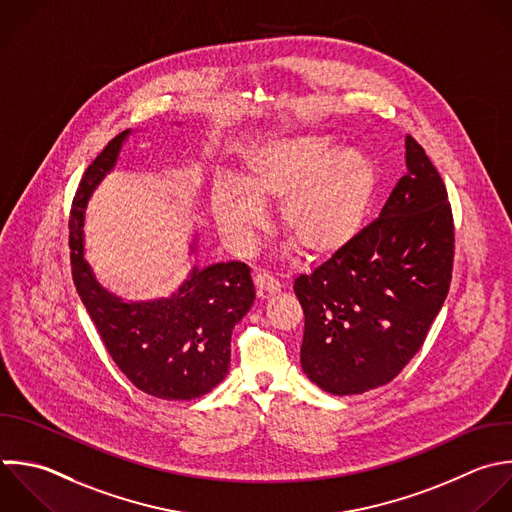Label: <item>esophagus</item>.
<instances>
[{"label": "esophagus", "instance_id": "esophagus-1", "mask_svg": "<svg viewBox=\"0 0 512 512\" xmlns=\"http://www.w3.org/2000/svg\"><path fill=\"white\" fill-rule=\"evenodd\" d=\"M254 284L260 292H268V294L280 292V282L266 272H254Z\"/></svg>", "mask_w": 512, "mask_h": 512}]
</instances>
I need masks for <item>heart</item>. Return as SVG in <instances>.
<instances>
[{
  "instance_id": "obj_1",
  "label": "heart",
  "mask_w": 512,
  "mask_h": 512,
  "mask_svg": "<svg viewBox=\"0 0 512 512\" xmlns=\"http://www.w3.org/2000/svg\"><path fill=\"white\" fill-rule=\"evenodd\" d=\"M240 186L220 184L210 208L222 234L246 246L264 224L260 204L280 202L284 236L308 258L326 260L358 234L378 188L374 162L340 150L324 136H292L254 148L238 174Z\"/></svg>"
}]
</instances>
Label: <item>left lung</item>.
Segmentation results:
<instances>
[{
	"instance_id": "8db88e82",
	"label": "left lung",
	"mask_w": 512,
	"mask_h": 512,
	"mask_svg": "<svg viewBox=\"0 0 512 512\" xmlns=\"http://www.w3.org/2000/svg\"><path fill=\"white\" fill-rule=\"evenodd\" d=\"M406 168L380 216L342 252L294 280L304 310L302 370L338 396L396 378L424 344L450 288L452 208L438 170L412 136Z\"/></svg>"
}]
</instances>
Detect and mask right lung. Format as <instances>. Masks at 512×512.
Here are the masks:
<instances>
[{
    "mask_svg": "<svg viewBox=\"0 0 512 512\" xmlns=\"http://www.w3.org/2000/svg\"><path fill=\"white\" fill-rule=\"evenodd\" d=\"M128 130L118 134L84 172L70 212V262L76 290L112 360L146 394L194 400L218 386L230 366L234 326L256 292L244 262H220L190 274L172 296L122 302L106 292L84 260V208L114 168Z\"/></svg>",
    "mask_w": 512,
    "mask_h": 512,
    "instance_id": "obj_1",
    "label": "right lung"
}]
</instances>
